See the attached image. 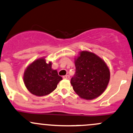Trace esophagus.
I'll return each instance as SVG.
<instances>
[{
    "instance_id": "34e87169",
    "label": "esophagus",
    "mask_w": 133,
    "mask_h": 133,
    "mask_svg": "<svg viewBox=\"0 0 133 133\" xmlns=\"http://www.w3.org/2000/svg\"><path fill=\"white\" fill-rule=\"evenodd\" d=\"M69 78H70L69 76H68V75H65L63 76V79H69Z\"/></svg>"
}]
</instances>
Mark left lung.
I'll use <instances>...</instances> for the list:
<instances>
[{
	"instance_id": "left-lung-1",
	"label": "left lung",
	"mask_w": 133,
	"mask_h": 133,
	"mask_svg": "<svg viewBox=\"0 0 133 133\" xmlns=\"http://www.w3.org/2000/svg\"><path fill=\"white\" fill-rule=\"evenodd\" d=\"M76 74L71 84L81 98L93 100L104 92L110 81V70L104 61L95 54L80 51L74 58Z\"/></svg>"
}]
</instances>
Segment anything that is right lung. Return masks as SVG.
<instances>
[{
	"mask_svg": "<svg viewBox=\"0 0 133 133\" xmlns=\"http://www.w3.org/2000/svg\"><path fill=\"white\" fill-rule=\"evenodd\" d=\"M45 57L38 58L29 64L23 74V82L27 90L34 95L42 97L50 94L62 79L57 71L52 68Z\"/></svg>",
	"mask_w": 133,
	"mask_h": 133,
	"instance_id": "right-lung-1",
	"label": "right lung"
}]
</instances>
